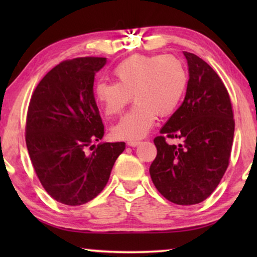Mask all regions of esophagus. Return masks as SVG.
<instances>
[{
  "mask_svg": "<svg viewBox=\"0 0 257 257\" xmlns=\"http://www.w3.org/2000/svg\"><path fill=\"white\" fill-rule=\"evenodd\" d=\"M139 144H140L139 140H132V142H127V145H128V146H132V147L138 146Z\"/></svg>",
  "mask_w": 257,
  "mask_h": 257,
  "instance_id": "esophagus-1",
  "label": "esophagus"
}]
</instances>
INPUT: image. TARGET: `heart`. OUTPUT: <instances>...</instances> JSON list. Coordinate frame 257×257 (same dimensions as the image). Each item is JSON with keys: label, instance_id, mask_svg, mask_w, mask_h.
<instances>
[{"label": "heart", "instance_id": "obj_1", "mask_svg": "<svg viewBox=\"0 0 257 257\" xmlns=\"http://www.w3.org/2000/svg\"><path fill=\"white\" fill-rule=\"evenodd\" d=\"M113 76L115 83L94 84L93 98L104 113L112 117L120 114L133 96L136 105L112 127L115 139L128 142L144 138L157 115L173 113L187 85L184 64L171 55H133L115 66Z\"/></svg>", "mask_w": 257, "mask_h": 257}]
</instances>
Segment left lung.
I'll return each instance as SVG.
<instances>
[{
	"mask_svg": "<svg viewBox=\"0 0 257 257\" xmlns=\"http://www.w3.org/2000/svg\"><path fill=\"white\" fill-rule=\"evenodd\" d=\"M189 79L185 99L154 138L157 157L150 174L168 201L189 206L215 191L229 165L234 113L219 75L194 54L184 51ZM166 138L179 139L170 146Z\"/></svg>",
	"mask_w": 257,
	"mask_h": 257,
	"instance_id": "obj_1",
	"label": "left lung"
}]
</instances>
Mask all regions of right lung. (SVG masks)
Returning a JSON list of instances; mask_svg holds the SVG:
<instances>
[{
  "label": "right lung",
  "instance_id": "right-lung-1",
  "mask_svg": "<svg viewBox=\"0 0 257 257\" xmlns=\"http://www.w3.org/2000/svg\"><path fill=\"white\" fill-rule=\"evenodd\" d=\"M105 64L104 57L63 61L38 83L28 107L26 143L31 164L48 194L68 206L96 198L125 150V143L92 145L104 136L93 82Z\"/></svg>",
  "mask_w": 257,
  "mask_h": 257
}]
</instances>
